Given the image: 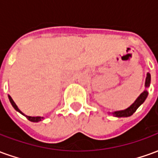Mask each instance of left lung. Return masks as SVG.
Here are the masks:
<instances>
[{
    "mask_svg": "<svg viewBox=\"0 0 158 158\" xmlns=\"http://www.w3.org/2000/svg\"><path fill=\"white\" fill-rule=\"evenodd\" d=\"M150 83H151V75H150V73H147V76H146V87H148V86L150 85ZM147 96H148V92H147L146 90H144V91L139 95V97L136 99L135 102L133 103L132 105L129 106V107H128V108L125 110H123V111L114 112V113H113V114L115 117H119V118H121V117L131 116L133 113H135L136 110H137V108L145 102V100L146 99Z\"/></svg>",
    "mask_w": 158,
    "mask_h": 158,
    "instance_id": "1",
    "label": "left lung"
}]
</instances>
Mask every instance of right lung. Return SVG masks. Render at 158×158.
Returning a JSON list of instances; mask_svg holds the SVG:
<instances>
[{
    "label": "right lung",
    "instance_id": "1",
    "mask_svg": "<svg viewBox=\"0 0 158 158\" xmlns=\"http://www.w3.org/2000/svg\"><path fill=\"white\" fill-rule=\"evenodd\" d=\"M8 97H9V100H10V102L12 103V106L15 108V110H17V111H18V112H19L20 113H22L23 115H24V114H23V113L22 112H21V111L19 109V107L17 106V105L15 104V102H13V100L12 99V97H11L10 96H8ZM24 116H25L27 118L29 119V121H31V122H39V121H40L41 119H43V118H41V117H29V116H26V115H24Z\"/></svg>",
    "mask_w": 158,
    "mask_h": 158
}]
</instances>
